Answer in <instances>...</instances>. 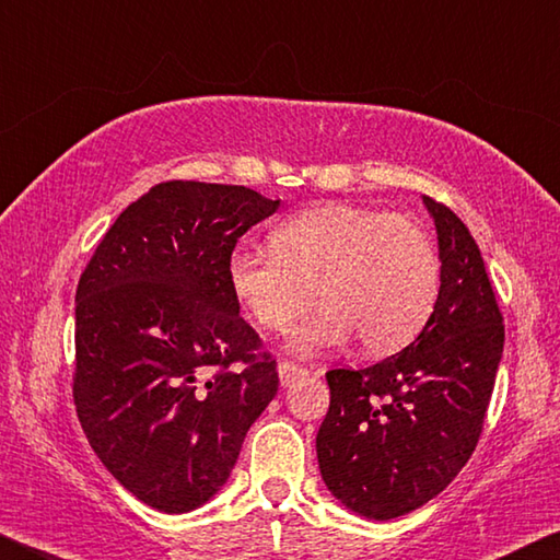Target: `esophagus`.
<instances>
[{
	"label": "esophagus",
	"mask_w": 560,
	"mask_h": 560,
	"mask_svg": "<svg viewBox=\"0 0 560 560\" xmlns=\"http://www.w3.org/2000/svg\"><path fill=\"white\" fill-rule=\"evenodd\" d=\"M306 375H308L306 368L293 365L291 360H281V363H279V381H281V385H291V383H296V381H301V377H306Z\"/></svg>",
	"instance_id": "34e87169"
}]
</instances>
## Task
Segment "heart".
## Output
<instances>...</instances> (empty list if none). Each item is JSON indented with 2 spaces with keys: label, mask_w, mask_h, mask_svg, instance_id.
<instances>
[{
  "label": "heart",
  "mask_w": 560,
  "mask_h": 560,
  "mask_svg": "<svg viewBox=\"0 0 560 560\" xmlns=\"http://www.w3.org/2000/svg\"><path fill=\"white\" fill-rule=\"evenodd\" d=\"M232 296L254 326L287 330L316 299L324 308L293 330L291 350L348 343L393 355L422 334L440 296V257L410 217L373 207H314L271 232V252L242 244L226 261Z\"/></svg>",
  "instance_id": "heart-1"
}]
</instances>
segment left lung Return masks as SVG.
<instances>
[{"label":"left lung","instance_id":"left-lung-1","mask_svg":"<svg viewBox=\"0 0 560 560\" xmlns=\"http://www.w3.org/2000/svg\"><path fill=\"white\" fill-rule=\"evenodd\" d=\"M440 244V296L410 346L371 368L326 373L318 469L340 504L375 521L447 489L485 430L504 324L485 259L450 207L422 197Z\"/></svg>","mask_w":560,"mask_h":560}]
</instances>
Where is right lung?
<instances>
[{"label": "right lung", "mask_w": 560, "mask_h": 560, "mask_svg": "<svg viewBox=\"0 0 560 560\" xmlns=\"http://www.w3.org/2000/svg\"><path fill=\"white\" fill-rule=\"evenodd\" d=\"M277 210L249 187L170 179L120 212L81 273L75 415L113 477L165 514L226 485L279 390L226 281L236 240Z\"/></svg>", "instance_id": "add662e5"}]
</instances>
